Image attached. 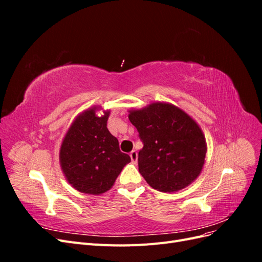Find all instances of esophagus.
<instances>
[{"label": "esophagus", "mask_w": 262, "mask_h": 262, "mask_svg": "<svg viewBox=\"0 0 262 262\" xmlns=\"http://www.w3.org/2000/svg\"><path fill=\"white\" fill-rule=\"evenodd\" d=\"M130 157H131L132 163H137V161H138V152H137V150H132V152H130Z\"/></svg>", "instance_id": "esophagus-1"}]
</instances>
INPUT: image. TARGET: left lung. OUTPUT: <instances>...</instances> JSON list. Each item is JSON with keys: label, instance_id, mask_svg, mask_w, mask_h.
<instances>
[{"label": "left lung", "instance_id": "1", "mask_svg": "<svg viewBox=\"0 0 262 262\" xmlns=\"http://www.w3.org/2000/svg\"><path fill=\"white\" fill-rule=\"evenodd\" d=\"M129 119L139 132L143 148L139 171L147 184L163 192L184 189L199 176L207 154L201 129L181 109L154 102L131 110Z\"/></svg>", "mask_w": 262, "mask_h": 262}]
</instances>
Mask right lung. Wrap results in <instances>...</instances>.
Returning <instances> with one entry per match:
<instances>
[{"mask_svg":"<svg viewBox=\"0 0 262 262\" xmlns=\"http://www.w3.org/2000/svg\"><path fill=\"white\" fill-rule=\"evenodd\" d=\"M95 108L78 116L62 142L60 163L68 181L84 193L100 194L115 184L128 154L107 129L109 112L97 117Z\"/></svg>","mask_w":262,"mask_h":262,"instance_id":"1","label":"right lung"}]
</instances>
